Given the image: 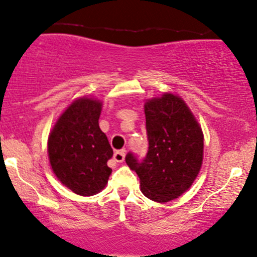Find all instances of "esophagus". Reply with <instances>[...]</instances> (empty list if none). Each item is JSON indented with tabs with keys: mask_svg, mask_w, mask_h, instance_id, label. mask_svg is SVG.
Listing matches in <instances>:
<instances>
[{
	"mask_svg": "<svg viewBox=\"0 0 257 257\" xmlns=\"http://www.w3.org/2000/svg\"><path fill=\"white\" fill-rule=\"evenodd\" d=\"M124 158H125V153H124V150L115 151L114 155H113V159H114L115 163H123Z\"/></svg>",
	"mask_w": 257,
	"mask_h": 257,
	"instance_id": "esophagus-1",
	"label": "esophagus"
}]
</instances>
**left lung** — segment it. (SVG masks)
<instances>
[{
	"mask_svg": "<svg viewBox=\"0 0 257 257\" xmlns=\"http://www.w3.org/2000/svg\"><path fill=\"white\" fill-rule=\"evenodd\" d=\"M149 150L143 163L128 154L125 163L137 172L140 190L159 203L176 199L198 176L203 164L204 136L185 99L164 92L144 103Z\"/></svg>",
	"mask_w": 257,
	"mask_h": 257,
	"instance_id": "obj_1",
	"label": "left lung"
}]
</instances>
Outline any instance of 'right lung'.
I'll return each mask as SVG.
<instances>
[{"mask_svg":"<svg viewBox=\"0 0 257 257\" xmlns=\"http://www.w3.org/2000/svg\"><path fill=\"white\" fill-rule=\"evenodd\" d=\"M102 101L82 96L59 115L48 137V158L54 175L79 196H93L106 187L113 150L99 129Z\"/></svg>","mask_w":257,"mask_h":257,"instance_id":"add662e5","label":"right lung"}]
</instances>
